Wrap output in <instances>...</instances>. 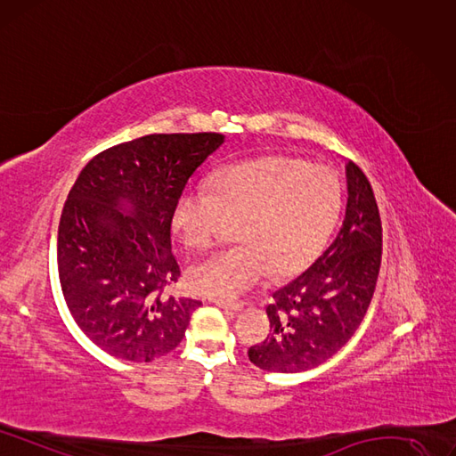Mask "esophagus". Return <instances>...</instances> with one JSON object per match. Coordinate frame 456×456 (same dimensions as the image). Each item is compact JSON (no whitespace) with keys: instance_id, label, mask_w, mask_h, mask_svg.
<instances>
[{"instance_id":"esophagus-1","label":"esophagus","mask_w":456,"mask_h":456,"mask_svg":"<svg viewBox=\"0 0 456 456\" xmlns=\"http://www.w3.org/2000/svg\"><path fill=\"white\" fill-rule=\"evenodd\" d=\"M214 305L224 308L225 312H231V314H237L242 310V305H239V302H225V300H214Z\"/></svg>"}]
</instances>
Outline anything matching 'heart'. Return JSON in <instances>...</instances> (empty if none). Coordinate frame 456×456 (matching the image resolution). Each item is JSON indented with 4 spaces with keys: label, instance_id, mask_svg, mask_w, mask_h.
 <instances>
[{
    "label": "heart",
    "instance_id": "heart-1",
    "mask_svg": "<svg viewBox=\"0 0 456 456\" xmlns=\"http://www.w3.org/2000/svg\"><path fill=\"white\" fill-rule=\"evenodd\" d=\"M340 208L342 182L325 165L266 156L224 167L210 188L199 183L180 195L173 225L185 246L202 249L240 222V244L195 261L188 281L200 295L234 298L268 274H295L323 248Z\"/></svg>",
    "mask_w": 456,
    "mask_h": 456
}]
</instances>
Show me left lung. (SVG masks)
<instances>
[{"label": "left lung", "instance_id": "1", "mask_svg": "<svg viewBox=\"0 0 456 456\" xmlns=\"http://www.w3.org/2000/svg\"><path fill=\"white\" fill-rule=\"evenodd\" d=\"M347 207L334 242L268 305L271 334L249 361L266 372L297 374L327 362L366 315L381 265L378 202L361 168L347 161Z\"/></svg>", "mask_w": 456, "mask_h": 456}]
</instances>
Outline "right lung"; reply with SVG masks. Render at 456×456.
<instances>
[{
    "label": "right lung",
    "instance_id": "right-lung-1",
    "mask_svg": "<svg viewBox=\"0 0 456 456\" xmlns=\"http://www.w3.org/2000/svg\"><path fill=\"white\" fill-rule=\"evenodd\" d=\"M219 133H156L82 168L58 229L61 291L80 330L109 355L150 362L183 338L199 300L167 297L180 278L171 224L185 183Z\"/></svg>",
    "mask_w": 456,
    "mask_h": 456
}]
</instances>
